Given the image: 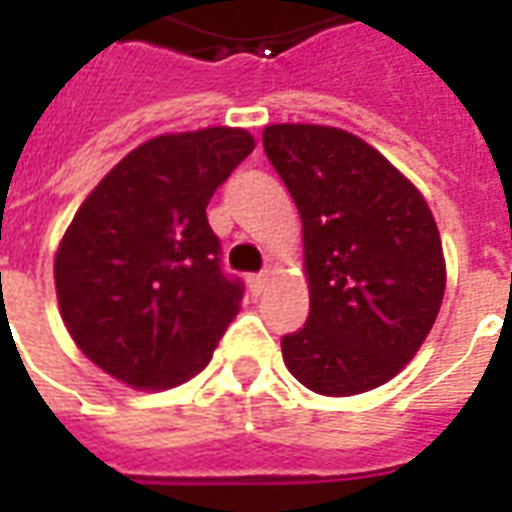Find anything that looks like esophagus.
<instances>
[{
	"label": "esophagus",
	"instance_id": "esophagus-1",
	"mask_svg": "<svg viewBox=\"0 0 512 512\" xmlns=\"http://www.w3.org/2000/svg\"><path fill=\"white\" fill-rule=\"evenodd\" d=\"M268 279H271L268 271H263V274H252V277H249V290H252L255 296H260V293L268 288Z\"/></svg>",
	"mask_w": 512,
	"mask_h": 512
}]
</instances>
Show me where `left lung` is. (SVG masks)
Returning a JSON list of instances; mask_svg holds the SVG:
<instances>
[{"label":"left lung","instance_id":"8db88e82","mask_svg":"<svg viewBox=\"0 0 512 512\" xmlns=\"http://www.w3.org/2000/svg\"><path fill=\"white\" fill-rule=\"evenodd\" d=\"M263 147L299 208L310 285V318L282 337V359L318 395L370 392L436 323L447 285L436 219L400 169L343 128L277 123Z\"/></svg>","mask_w":512,"mask_h":512}]
</instances>
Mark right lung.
Masks as SVG:
<instances>
[{"label": "right lung", "instance_id": "1", "mask_svg": "<svg viewBox=\"0 0 512 512\" xmlns=\"http://www.w3.org/2000/svg\"><path fill=\"white\" fill-rule=\"evenodd\" d=\"M255 150L244 128L161 134L95 186L62 235L54 288L73 343L134 389H169L211 362L244 299L224 277L205 208Z\"/></svg>", "mask_w": 512, "mask_h": 512}]
</instances>
